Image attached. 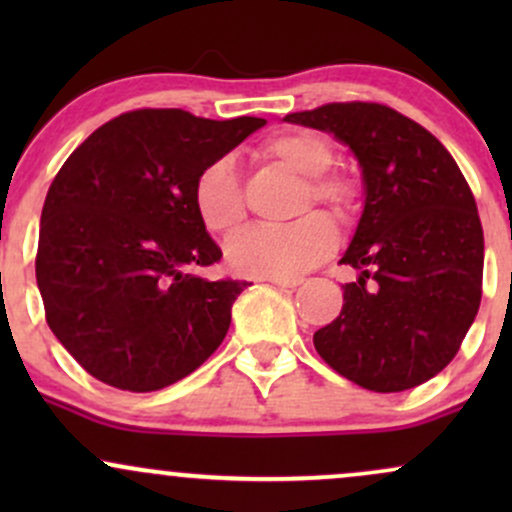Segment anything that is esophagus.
Masks as SVG:
<instances>
[{"mask_svg":"<svg viewBox=\"0 0 512 512\" xmlns=\"http://www.w3.org/2000/svg\"><path fill=\"white\" fill-rule=\"evenodd\" d=\"M269 284L274 286H284V289H296V286H301V276H289V279H281V276H269Z\"/></svg>","mask_w":512,"mask_h":512,"instance_id":"obj_1","label":"esophagus"}]
</instances>
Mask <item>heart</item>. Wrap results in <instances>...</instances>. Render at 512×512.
Listing matches in <instances>:
<instances>
[{
	"label": "heart",
	"instance_id": "obj_1",
	"mask_svg": "<svg viewBox=\"0 0 512 512\" xmlns=\"http://www.w3.org/2000/svg\"><path fill=\"white\" fill-rule=\"evenodd\" d=\"M267 156L308 178V199L325 204L339 219H349L358 204V187L342 173H327L334 163V144L320 132H284L264 144ZM192 204L211 233H228L243 221L245 202L236 163L216 158L199 170L192 185ZM337 248V228L325 214H305L291 223H260L228 238L226 260L245 276H301L325 262Z\"/></svg>",
	"mask_w": 512,
	"mask_h": 512
}]
</instances>
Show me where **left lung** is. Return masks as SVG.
Here are the masks:
<instances>
[{
  "instance_id": "left-lung-1",
  "label": "left lung",
  "mask_w": 512,
  "mask_h": 512,
  "mask_svg": "<svg viewBox=\"0 0 512 512\" xmlns=\"http://www.w3.org/2000/svg\"><path fill=\"white\" fill-rule=\"evenodd\" d=\"M334 134L361 166L363 211L339 264L342 313L313 334L351 383L402 392L455 358L481 303L484 231L455 158L419 122L380 103H330L284 117Z\"/></svg>"
}]
</instances>
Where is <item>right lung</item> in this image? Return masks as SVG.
<instances>
[{
	"instance_id": "obj_1",
	"label": "right lung",
	"mask_w": 512,
	"mask_h": 512,
	"mask_svg": "<svg viewBox=\"0 0 512 512\" xmlns=\"http://www.w3.org/2000/svg\"><path fill=\"white\" fill-rule=\"evenodd\" d=\"M267 125L132 110L64 161L40 216L35 279L45 320L86 373L129 392L178 383L219 349L248 281H209L221 260L192 185Z\"/></svg>"
}]
</instances>
